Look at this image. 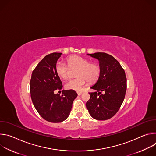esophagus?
<instances>
[{
    "label": "esophagus",
    "mask_w": 156,
    "mask_h": 156,
    "mask_svg": "<svg viewBox=\"0 0 156 156\" xmlns=\"http://www.w3.org/2000/svg\"><path fill=\"white\" fill-rule=\"evenodd\" d=\"M77 94H78V96H81V95L82 94V93H81V92H78V93H77Z\"/></svg>",
    "instance_id": "obj_1"
}]
</instances>
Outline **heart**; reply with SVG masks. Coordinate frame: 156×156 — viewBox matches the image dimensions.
I'll use <instances>...</instances> for the list:
<instances>
[{
  "label": "heart",
  "mask_w": 156,
  "mask_h": 156,
  "mask_svg": "<svg viewBox=\"0 0 156 156\" xmlns=\"http://www.w3.org/2000/svg\"><path fill=\"white\" fill-rule=\"evenodd\" d=\"M67 64L70 69H77L75 79H72L66 83V89L76 91H80L83 87L88 83L96 81L101 73L99 66L94 62H90L88 59L80 55H72L67 60ZM65 63L58 62L55 67L57 75L62 79L65 80L69 76V68Z\"/></svg>",
  "instance_id": "b5f03b06"
}]
</instances>
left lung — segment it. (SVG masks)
Instances as JSON below:
<instances>
[{"instance_id": "obj_1", "label": "left lung", "mask_w": 156, "mask_h": 156, "mask_svg": "<svg viewBox=\"0 0 156 156\" xmlns=\"http://www.w3.org/2000/svg\"><path fill=\"white\" fill-rule=\"evenodd\" d=\"M99 60L100 76L91 87L96 92L86 106L90 115L98 120H105L114 116L120 108L126 91V78L120 63L104 52L87 54Z\"/></svg>"}]
</instances>
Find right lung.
<instances>
[{
  "instance_id": "add662e5",
  "label": "right lung",
  "mask_w": 156,
  "mask_h": 156,
  "mask_svg": "<svg viewBox=\"0 0 156 156\" xmlns=\"http://www.w3.org/2000/svg\"><path fill=\"white\" fill-rule=\"evenodd\" d=\"M62 53L47 55L33 70L30 81V93L33 105L39 115L52 123L65 120L70 114L72 104L77 97L73 90H63L62 96L55 94L62 88L55 67Z\"/></svg>"
}]
</instances>
